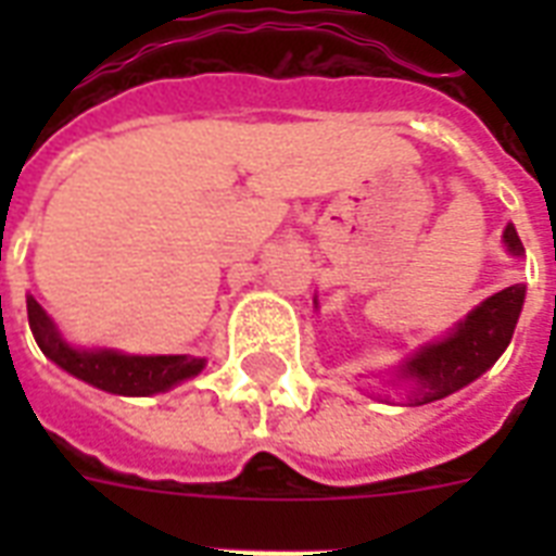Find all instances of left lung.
<instances>
[{
	"mask_svg": "<svg viewBox=\"0 0 556 556\" xmlns=\"http://www.w3.org/2000/svg\"><path fill=\"white\" fill-rule=\"evenodd\" d=\"M502 242L514 260L526 256L514 225L505 227ZM522 303H526L522 282L502 288L476 305L473 312H467V317H462L447 334L424 343L413 355L404 357V364L395 369V380L406 387V404L421 406L441 401L491 369L514 338Z\"/></svg>",
	"mask_w": 556,
	"mask_h": 556,
	"instance_id": "1",
	"label": "left lung"
}]
</instances>
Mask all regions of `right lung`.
I'll return each instance as SVG.
<instances>
[{"label": "right lung", "instance_id": "right-lung-1", "mask_svg": "<svg viewBox=\"0 0 556 556\" xmlns=\"http://www.w3.org/2000/svg\"><path fill=\"white\" fill-rule=\"evenodd\" d=\"M28 323L37 346L74 378L112 395L147 397L195 378L204 369V357L192 355H126L117 349H77L60 334L46 308L28 294Z\"/></svg>", "mask_w": 556, "mask_h": 556}]
</instances>
